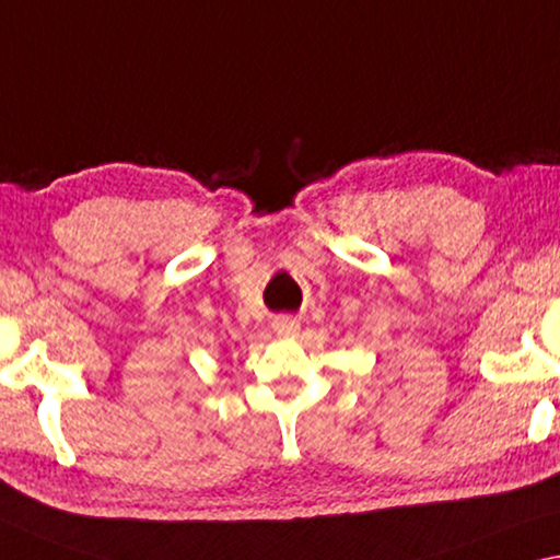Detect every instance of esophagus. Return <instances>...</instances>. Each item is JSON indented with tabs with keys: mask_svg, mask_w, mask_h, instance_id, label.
<instances>
[{
	"mask_svg": "<svg viewBox=\"0 0 560 560\" xmlns=\"http://www.w3.org/2000/svg\"><path fill=\"white\" fill-rule=\"evenodd\" d=\"M272 330L275 335H280V338H290V335H298L300 323L292 320V317H278V320L272 323Z\"/></svg>",
	"mask_w": 560,
	"mask_h": 560,
	"instance_id": "34e87169",
	"label": "esophagus"
}]
</instances>
